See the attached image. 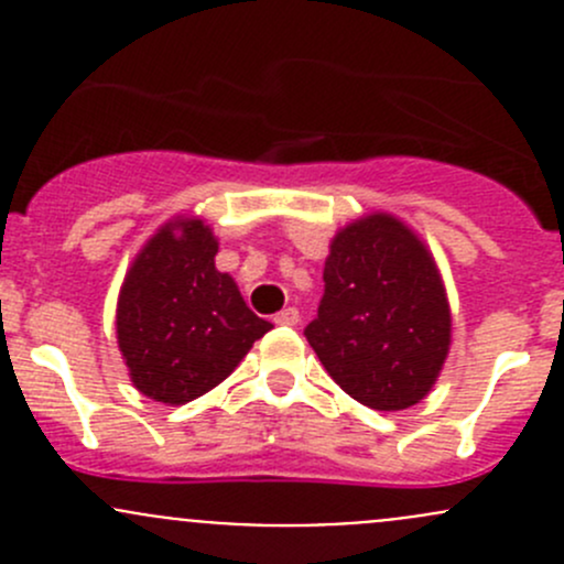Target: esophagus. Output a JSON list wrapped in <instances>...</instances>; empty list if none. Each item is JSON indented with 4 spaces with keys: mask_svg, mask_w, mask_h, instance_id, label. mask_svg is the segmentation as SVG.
Wrapping results in <instances>:
<instances>
[{
    "mask_svg": "<svg viewBox=\"0 0 564 564\" xmlns=\"http://www.w3.org/2000/svg\"><path fill=\"white\" fill-rule=\"evenodd\" d=\"M300 322V311L297 308H283L281 314L275 316V324H283V327H294Z\"/></svg>",
    "mask_w": 564,
    "mask_h": 564,
    "instance_id": "1",
    "label": "esophagus"
}]
</instances>
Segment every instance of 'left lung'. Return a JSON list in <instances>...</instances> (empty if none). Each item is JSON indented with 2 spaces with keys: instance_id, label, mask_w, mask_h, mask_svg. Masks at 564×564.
<instances>
[{
  "instance_id": "1",
  "label": "left lung",
  "mask_w": 564,
  "mask_h": 564,
  "mask_svg": "<svg viewBox=\"0 0 564 564\" xmlns=\"http://www.w3.org/2000/svg\"><path fill=\"white\" fill-rule=\"evenodd\" d=\"M305 338L362 406L398 412L429 395L451 349V308L423 242L390 215L338 231Z\"/></svg>"
}]
</instances>
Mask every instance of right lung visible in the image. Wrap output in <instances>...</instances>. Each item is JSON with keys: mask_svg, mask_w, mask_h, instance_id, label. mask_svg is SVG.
<instances>
[{"mask_svg": "<svg viewBox=\"0 0 564 564\" xmlns=\"http://www.w3.org/2000/svg\"><path fill=\"white\" fill-rule=\"evenodd\" d=\"M218 240L202 220L163 226L135 256L117 305L119 351L147 398L180 406L224 382L270 322L215 270Z\"/></svg>", "mask_w": 564, "mask_h": 564, "instance_id": "add662e5", "label": "right lung"}]
</instances>
